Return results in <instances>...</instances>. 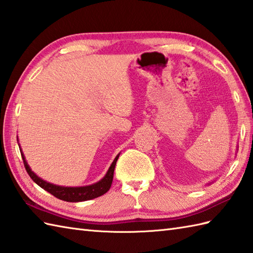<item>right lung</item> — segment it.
Listing matches in <instances>:
<instances>
[{
    "label": "right lung",
    "mask_w": 253,
    "mask_h": 253,
    "mask_svg": "<svg viewBox=\"0 0 253 253\" xmlns=\"http://www.w3.org/2000/svg\"><path fill=\"white\" fill-rule=\"evenodd\" d=\"M20 153H21V158H23V161H24L25 169L27 170V173H28V175L30 176V178L34 180L38 186H40L42 189L50 192L51 195L56 197L57 199H60V200L67 201V202H80V201L91 200V199L98 198L109 191L113 181V176H114V169H115L117 159L120 157V153H118L116 155V158L114 159V161H113V163L111 164L110 169H107L105 176L98 182H95V184L89 185V186H82V187H64V186H57L54 184H51V182H47L42 178H40L39 176L31 170L30 166L28 165V163H27V161L25 159L23 151H21V149H20Z\"/></svg>",
    "instance_id": "obj_1"
}]
</instances>
